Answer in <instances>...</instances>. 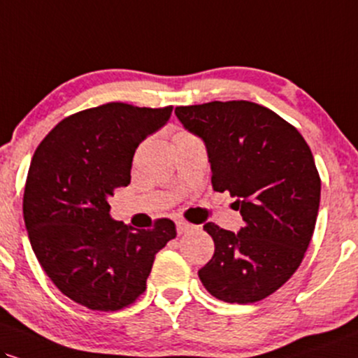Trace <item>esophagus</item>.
<instances>
[{
	"label": "esophagus",
	"instance_id": "34e87169",
	"mask_svg": "<svg viewBox=\"0 0 358 358\" xmlns=\"http://www.w3.org/2000/svg\"><path fill=\"white\" fill-rule=\"evenodd\" d=\"M176 227H178V234L180 236V234H186L191 231V229H194V226H191V224L186 222V220H178L176 222Z\"/></svg>",
	"mask_w": 358,
	"mask_h": 358
}]
</instances>
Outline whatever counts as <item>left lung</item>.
Listing matches in <instances>:
<instances>
[{"instance_id": "left-lung-1", "label": "left lung", "mask_w": 358, "mask_h": 358, "mask_svg": "<svg viewBox=\"0 0 358 358\" xmlns=\"http://www.w3.org/2000/svg\"><path fill=\"white\" fill-rule=\"evenodd\" d=\"M184 129L202 139L214 191H229L239 232L207 222L213 259L199 271L207 292L229 303L262 301L285 284L310 244L320 178L301 132L249 101L176 108Z\"/></svg>"}]
</instances>
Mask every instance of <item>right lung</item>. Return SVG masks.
<instances>
[{
    "instance_id": "1",
    "label": "right lung",
    "mask_w": 358,
    "mask_h": 358,
    "mask_svg": "<svg viewBox=\"0 0 358 358\" xmlns=\"http://www.w3.org/2000/svg\"><path fill=\"white\" fill-rule=\"evenodd\" d=\"M172 108L109 103L63 121L31 159L23 214L38 262L57 289L92 310H119L144 292L154 257L176 237L169 219L151 231L109 214L131 182L132 157L167 124Z\"/></svg>"
}]
</instances>
